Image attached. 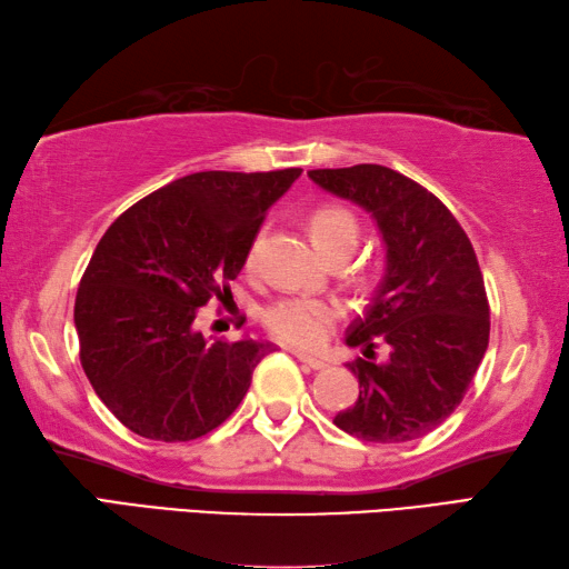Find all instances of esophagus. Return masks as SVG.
Listing matches in <instances>:
<instances>
[{"label":"esophagus","mask_w":569,"mask_h":569,"mask_svg":"<svg viewBox=\"0 0 569 569\" xmlns=\"http://www.w3.org/2000/svg\"><path fill=\"white\" fill-rule=\"evenodd\" d=\"M293 355H296V358H298L300 362L308 365L310 370H326V362L318 360V358H313V355H306V352H300V350H296Z\"/></svg>","instance_id":"obj_1"}]
</instances>
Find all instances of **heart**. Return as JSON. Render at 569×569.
Wrapping results in <instances>:
<instances>
[{"label": "heart", "mask_w": 569, "mask_h": 569, "mask_svg": "<svg viewBox=\"0 0 569 569\" xmlns=\"http://www.w3.org/2000/svg\"><path fill=\"white\" fill-rule=\"evenodd\" d=\"M310 237L316 249L326 259L350 256L360 241V221L350 209L340 204H322L308 219ZM261 237H256L247 251V269L256 266ZM345 316L338 298H313V296H288L276 300L263 310V326L286 345L313 350L328 340L336 322Z\"/></svg>", "instance_id": "obj_1"}]
</instances>
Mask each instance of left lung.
Returning <instances> with one entry per match:
<instances>
[{
  "label": "left lung",
  "instance_id": "left-lung-1",
  "mask_svg": "<svg viewBox=\"0 0 569 569\" xmlns=\"http://www.w3.org/2000/svg\"><path fill=\"white\" fill-rule=\"evenodd\" d=\"M308 177L370 211L387 247L382 283L345 338L367 358L348 365L360 397L332 421L375 443L425 437L461 405L488 348L491 310L471 241L429 189L389 167ZM380 343L390 358L375 363Z\"/></svg>",
  "mask_w": 569,
  "mask_h": 569
}]
</instances>
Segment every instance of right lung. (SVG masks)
Listing matches in <instances>:
<instances>
[{
  "mask_svg": "<svg viewBox=\"0 0 569 569\" xmlns=\"http://www.w3.org/2000/svg\"><path fill=\"white\" fill-rule=\"evenodd\" d=\"M300 172H194L108 227L78 286L73 322L88 382L122 427L192 441L241 405L269 342H211L194 320L231 293L266 211Z\"/></svg>",
  "mask_w": 569,
  "mask_h": 569,
  "instance_id": "1",
  "label": "right lung"
}]
</instances>
